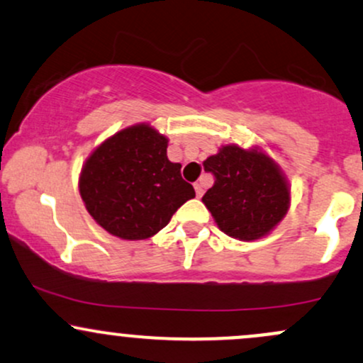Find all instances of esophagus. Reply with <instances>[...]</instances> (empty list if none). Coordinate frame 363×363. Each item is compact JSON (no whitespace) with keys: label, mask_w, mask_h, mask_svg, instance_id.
<instances>
[{"label":"esophagus","mask_w":363,"mask_h":363,"mask_svg":"<svg viewBox=\"0 0 363 363\" xmlns=\"http://www.w3.org/2000/svg\"><path fill=\"white\" fill-rule=\"evenodd\" d=\"M194 191H196V196H198V198H201L203 193H205V186H203V182H196Z\"/></svg>","instance_id":"1"}]
</instances>
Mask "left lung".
I'll return each mask as SVG.
<instances>
[{
	"instance_id": "1",
	"label": "left lung",
	"mask_w": 363,
	"mask_h": 363,
	"mask_svg": "<svg viewBox=\"0 0 363 363\" xmlns=\"http://www.w3.org/2000/svg\"><path fill=\"white\" fill-rule=\"evenodd\" d=\"M203 167L215 184L201 201L223 234L239 240L268 235L290 208V186L280 165L259 147L223 145Z\"/></svg>"
}]
</instances>
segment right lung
Instances as JSON below:
<instances>
[{
    "label": "right lung",
    "mask_w": 363,
    "mask_h": 363,
    "mask_svg": "<svg viewBox=\"0 0 363 363\" xmlns=\"http://www.w3.org/2000/svg\"><path fill=\"white\" fill-rule=\"evenodd\" d=\"M167 136L140 123L109 136L85 160L80 196L91 218L111 235L153 237L196 196L181 177V164L167 158Z\"/></svg>",
    "instance_id": "add662e5"
}]
</instances>
